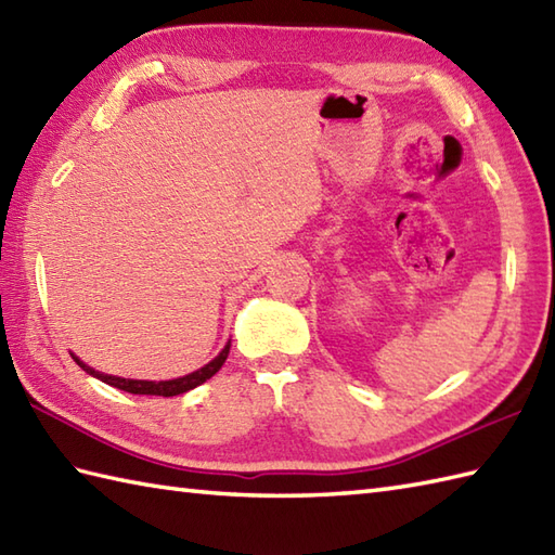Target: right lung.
Masks as SVG:
<instances>
[{
    "mask_svg": "<svg viewBox=\"0 0 555 555\" xmlns=\"http://www.w3.org/2000/svg\"><path fill=\"white\" fill-rule=\"evenodd\" d=\"M229 344L223 346V350L219 352V356L211 360L209 364H205L203 370H197V372H193V374H185V376H181V379H171V382H138V379H121V376H109V374H100V372H95L92 367H88V364H82L76 356H70L74 358L82 370H86L88 374H92V376H98L100 382H104V384H109V386H114V388H119V391H128V393H135V396H164V398H169V396H179V393H185V391H191V388H195V386H199V384H205L207 379H211V376H215L219 370H221V364L227 362V358H229Z\"/></svg>",
    "mask_w": 555,
    "mask_h": 555,
    "instance_id": "1",
    "label": "right lung"
}]
</instances>
